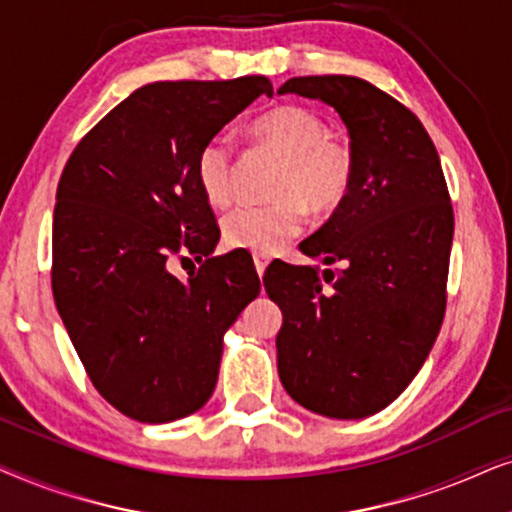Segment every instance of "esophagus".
I'll return each mask as SVG.
<instances>
[{
    "instance_id": "obj_1",
    "label": "esophagus",
    "mask_w": 512,
    "mask_h": 512,
    "mask_svg": "<svg viewBox=\"0 0 512 512\" xmlns=\"http://www.w3.org/2000/svg\"><path fill=\"white\" fill-rule=\"evenodd\" d=\"M252 260H255V269H257V274H260V278H262L264 271H267V267H269L271 257L264 255V252H255V255H252Z\"/></svg>"
}]
</instances>
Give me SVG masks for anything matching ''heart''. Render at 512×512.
<instances>
[{"instance_id":"heart-1","label":"heart","mask_w":512,"mask_h":512,"mask_svg":"<svg viewBox=\"0 0 512 512\" xmlns=\"http://www.w3.org/2000/svg\"><path fill=\"white\" fill-rule=\"evenodd\" d=\"M252 147L281 159L271 180L269 203H241L224 215L222 238L229 248L276 252L302 229L306 210L332 215L349 199L356 182L351 142L330 133L313 109L278 105L250 124ZM196 182L213 208L234 196V154L222 138L208 140L194 163Z\"/></svg>"}]
</instances>
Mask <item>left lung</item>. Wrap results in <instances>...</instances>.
Wrapping results in <instances>:
<instances>
[{
    "mask_svg": "<svg viewBox=\"0 0 512 512\" xmlns=\"http://www.w3.org/2000/svg\"><path fill=\"white\" fill-rule=\"evenodd\" d=\"M278 93L332 105L349 128L356 182L302 252L339 269L278 262V377L306 410L363 419L410 386L447 306L454 210L431 135L403 102L346 74L292 77Z\"/></svg>",
    "mask_w": 512,
    "mask_h": 512,
    "instance_id": "left-lung-1",
    "label": "left lung"
}]
</instances>
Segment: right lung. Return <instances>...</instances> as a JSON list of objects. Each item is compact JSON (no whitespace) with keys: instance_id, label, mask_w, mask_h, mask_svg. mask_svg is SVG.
Listing matches in <instances>:
<instances>
[{"instance_id":"add662e5","label":"right lung","mask_w":512,"mask_h":512,"mask_svg":"<svg viewBox=\"0 0 512 512\" xmlns=\"http://www.w3.org/2000/svg\"><path fill=\"white\" fill-rule=\"evenodd\" d=\"M274 86L267 77L154 81L102 117L65 163L51 285L95 391L142 424L201 410L222 335L260 295L257 271L210 257L220 229L196 182L199 149ZM194 256L187 282L169 264Z\"/></svg>"}]
</instances>
